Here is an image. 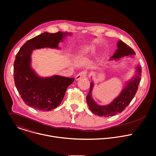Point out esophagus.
<instances>
[{
	"instance_id": "1",
	"label": "esophagus",
	"mask_w": 156,
	"mask_h": 156,
	"mask_svg": "<svg viewBox=\"0 0 156 156\" xmlns=\"http://www.w3.org/2000/svg\"><path fill=\"white\" fill-rule=\"evenodd\" d=\"M87 73L85 71H83V72H81L80 73H79L75 77V80H80V78H86V76H87Z\"/></svg>"
}]
</instances>
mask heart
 <instances>
[{
	"instance_id": "1",
	"label": "heart",
	"mask_w": 156,
	"mask_h": 156,
	"mask_svg": "<svg viewBox=\"0 0 156 156\" xmlns=\"http://www.w3.org/2000/svg\"><path fill=\"white\" fill-rule=\"evenodd\" d=\"M95 50V46H86L83 48L81 51L78 55L77 58H83L86 57L89 53H91V52L94 51Z\"/></svg>"
}]
</instances>
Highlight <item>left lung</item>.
Instances as JSON below:
<instances>
[{
    "instance_id": "1",
    "label": "left lung",
    "mask_w": 156,
    "mask_h": 156,
    "mask_svg": "<svg viewBox=\"0 0 156 156\" xmlns=\"http://www.w3.org/2000/svg\"><path fill=\"white\" fill-rule=\"evenodd\" d=\"M118 49L113 56L110 59V61H116L125 56H129L133 58L135 55V51L127 44L121 40L117 43ZM135 73L132 78L126 82L121 93L110 103L105 105H100L95 102L92 97V92L94 86L92 80L90 86V90L86 97V101L90 110L95 115L101 117H109L121 113L132 100L137 91L138 85L141 80V68L138 64L135 67Z\"/></svg>"
}]
</instances>
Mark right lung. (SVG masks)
I'll list each match as a JSON object with an SVG mask.
<instances>
[{"instance_id":"obj_1","label":"right lung","mask_w":156,"mask_h":156,"mask_svg":"<svg viewBox=\"0 0 156 156\" xmlns=\"http://www.w3.org/2000/svg\"><path fill=\"white\" fill-rule=\"evenodd\" d=\"M72 33L44 32L27 41L20 48L14 62V80L16 87L24 103L29 107L43 112L57 108L62 102L67 87L74 78L55 75L40 76L31 66L32 51L49 48L59 49L60 42Z\"/></svg>"}]
</instances>
